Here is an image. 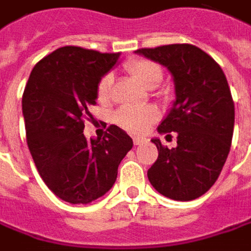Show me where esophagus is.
<instances>
[{
    "mask_svg": "<svg viewBox=\"0 0 251 251\" xmlns=\"http://www.w3.org/2000/svg\"><path fill=\"white\" fill-rule=\"evenodd\" d=\"M133 141H134V146H141L146 140H144V138H141V137H134V140H133Z\"/></svg>",
    "mask_w": 251,
    "mask_h": 251,
    "instance_id": "esophagus-1",
    "label": "esophagus"
}]
</instances>
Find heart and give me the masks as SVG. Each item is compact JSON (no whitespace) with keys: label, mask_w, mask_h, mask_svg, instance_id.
Listing matches in <instances>:
<instances>
[{"label":"heart","mask_w":251,"mask_h":251,"mask_svg":"<svg viewBox=\"0 0 251 251\" xmlns=\"http://www.w3.org/2000/svg\"><path fill=\"white\" fill-rule=\"evenodd\" d=\"M126 68L137 82H140L143 87H147V88L155 87L163 77L161 68L149 60L130 61L126 65ZM111 84H113V78L110 74L104 75L100 80L99 87H97V96L100 101H105L108 99ZM157 118H158V113L152 107H123L116 114L117 123L126 130L133 131V133L144 131Z\"/></svg>","instance_id":"b5f03b06"}]
</instances>
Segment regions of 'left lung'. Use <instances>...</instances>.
<instances>
[{
    "label": "left lung",
    "instance_id": "8db88e82",
    "mask_svg": "<svg viewBox=\"0 0 251 251\" xmlns=\"http://www.w3.org/2000/svg\"><path fill=\"white\" fill-rule=\"evenodd\" d=\"M134 52L169 70L176 96L157 131L177 133V147H163L160 138H152L158 158L147 177L171 200L199 199L219 178L231 146L234 102L227 78L220 65L196 45H163Z\"/></svg>",
    "mask_w": 251,
    "mask_h": 251
}]
</instances>
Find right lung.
I'll return each instance as SVG.
<instances>
[{"label": "right lung", "instance_id": "obj_1", "mask_svg": "<svg viewBox=\"0 0 251 251\" xmlns=\"http://www.w3.org/2000/svg\"><path fill=\"white\" fill-rule=\"evenodd\" d=\"M120 54L61 47L37 64L23 96L27 144L47 187L71 204H90L117 180L133 140L117 126L102 138H85L84 117L97 102L100 80Z\"/></svg>", "mask_w": 251, "mask_h": 251}]
</instances>
